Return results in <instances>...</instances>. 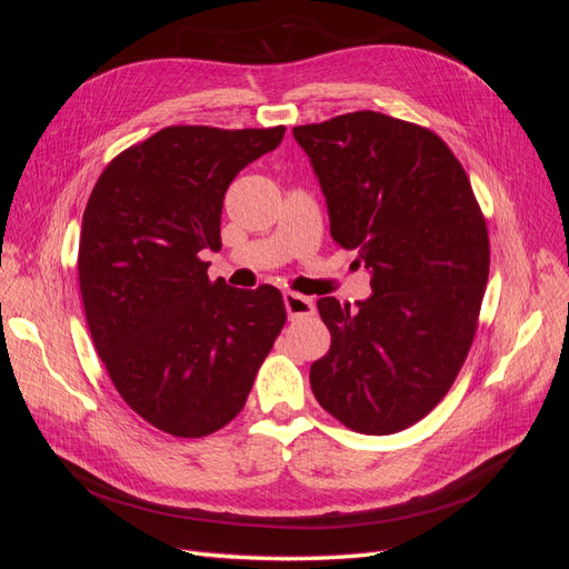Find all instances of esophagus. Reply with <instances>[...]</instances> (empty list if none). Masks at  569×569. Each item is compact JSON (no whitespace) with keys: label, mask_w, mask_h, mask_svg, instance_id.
<instances>
[{"label":"esophagus","mask_w":569,"mask_h":569,"mask_svg":"<svg viewBox=\"0 0 569 569\" xmlns=\"http://www.w3.org/2000/svg\"><path fill=\"white\" fill-rule=\"evenodd\" d=\"M284 308H287V316L295 320V318H306V316H313L316 313V306L313 301L303 297V295H297V291H284Z\"/></svg>","instance_id":"34e87169"}]
</instances>
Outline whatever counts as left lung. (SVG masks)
I'll return each mask as SVG.
<instances>
[{
  "label": "left lung",
  "instance_id": "obj_1",
  "mask_svg": "<svg viewBox=\"0 0 569 569\" xmlns=\"http://www.w3.org/2000/svg\"><path fill=\"white\" fill-rule=\"evenodd\" d=\"M341 249L370 270L358 308L318 301L332 335L311 366L318 403L360 435L432 410L468 358L489 280V232L468 173L439 134L377 111L297 126Z\"/></svg>",
  "mask_w": 569,
  "mask_h": 569
}]
</instances>
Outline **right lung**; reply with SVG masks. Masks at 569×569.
<instances>
[{
  "mask_svg": "<svg viewBox=\"0 0 569 569\" xmlns=\"http://www.w3.org/2000/svg\"><path fill=\"white\" fill-rule=\"evenodd\" d=\"M284 126H170L101 170L84 206L78 280L94 349L123 401L161 432L199 439L244 408L287 322L280 289L209 280L222 199Z\"/></svg>",
  "mask_w": 569,
  "mask_h": 569,
  "instance_id": "obj_1",
  "label": "right lung"
}]
</instances>
